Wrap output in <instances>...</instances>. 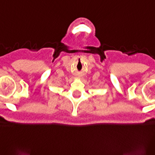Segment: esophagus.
<instances>
[{
	"instance_id": "obj_1",
	"label": "esophagus",
	"mask_w": 155,
	"mask_h": 155,
	"mask_svg": "<svg viewBox=\"0 0 155 155\" xmlns=\"http://www.w3.org/2000/svg\"><path fill=\"white\" fill-rule=\"evenodd\" d=\"M77 77H78V78H80V77H82V75H81L80 73H79V74H77Z\"/></svg>"
}]
</instances>
